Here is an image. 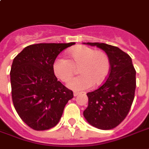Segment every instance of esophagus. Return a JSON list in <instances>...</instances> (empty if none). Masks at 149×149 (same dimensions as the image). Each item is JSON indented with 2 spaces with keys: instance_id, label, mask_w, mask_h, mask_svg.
<instances>
[{
  "instance_id": "34e87169",
  "label": "esophagus",
  "mask_w": 149,
  "mask_h": 149,
  "mask_svg": "<svg viewBox=\"0 0 149 149\" xmlns=\"http://www.w3.org/2000/svg\"><path fill=\"white\" fill-rule=\"evenodd\" d=\"M78 95H79V93H78V92H74V93H73V96H74V97H77V96Z\"/></svg>"
}]
</instances>
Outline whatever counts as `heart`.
<instances>
[{
  "mask_svg": "<svg viewBox=\"0 0 149 149\" xmlns=\"http://www.w3.org/2000/svg\"><path fill=\"white\" fill-rule=\"evenodd\" d=\"M70 60L58 57L53 63V72L61 81H67L79 68L81 75L68 81L67 86L74 91L91 88L93 84L100 85L108 77L111 62L108 56L101 51H96L87 46H78L69 52Z\"/></svg>",
  "mask_w": 149,
  "mask_h": 149,
  "instance_id": "1",
  "label": "heart"
}]
</instances>
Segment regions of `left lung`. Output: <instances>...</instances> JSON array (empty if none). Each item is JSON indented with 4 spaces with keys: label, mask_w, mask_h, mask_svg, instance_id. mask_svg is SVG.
I'll return each instance as SVG.
<instances>
[{
    "label": "left lung",
    "mask_w": 149,
    "mask_h": 149,
    "mask_svg": "<svg viewBox=\"0 0 149 149\" xmlns=\"http://www.w3.org/2000/svg\"><path fill=\"white\" fill-rule=\"evenodd\" d=\"M104 50L111 62L106 81L97 90L86 93L88 107L84 111L87 122L101 130L113 129L129 112L136 88V71L129 55L105 43L84 42Z\"/></svg>",
    "instance_id": "1"
}]
</instances>
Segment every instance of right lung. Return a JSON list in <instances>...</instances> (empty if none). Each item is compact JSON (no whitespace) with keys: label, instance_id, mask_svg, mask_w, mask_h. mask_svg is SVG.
<instances>
[{"label":"right lung","instance_id":"add662e5","mask_svg":"<svg viewBox=\"0 0 149 149\" xmlns=\"http://www.w3.org/2000/svg\"><path fill=\"white\" fill-rule=\"evenodd\" d=\"M75 42L40 43L27 46L13 60L10 77L15 108L36 131L56 126L73 93L58 81L53 63L61 52Z\"/></svg>","mask_w":149,"mask_h":149}]
</instances>
